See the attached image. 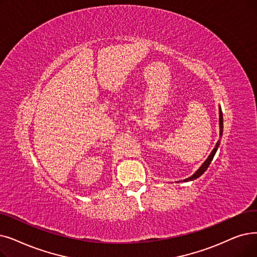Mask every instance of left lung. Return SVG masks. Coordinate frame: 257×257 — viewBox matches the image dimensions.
<instances>
[{"mask_svg": "<svg viewBox=\"0 0 257 257\" xmlns=\"http://www.w3.org/2000/svg\"><path fill=\"white\" fill-rule=\"evenodd\" d=\"M218 111H219V118H218L219 119V138H221L222 137V130H224V119H222V112H221L220 106L218 108ZM219 144H220V139L217 141L215 147L213 148V150L211 151L210 155L208 156V159L203 163V165L199 167V168L196 170V172L194 174H192L190 177H188V178H186V180H184V182L194 181V180H196V178H198L200 175H203L205 173V171L208 169L209 165L211 164L212 160H213V158H214V155H215V153H216V151H217V149L219 147Z\"/></svg>", "mask_w": 257, "mask_h": 257, "instance_id": "1", "label": "left lung"}]
</instances>
